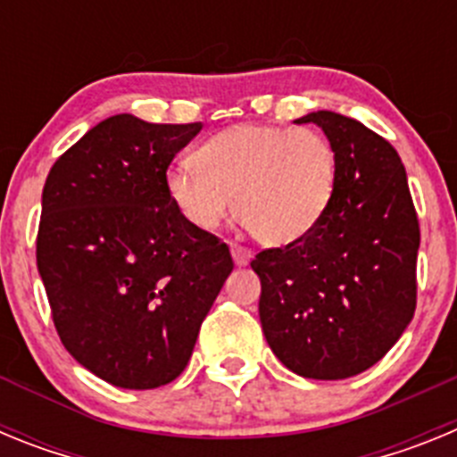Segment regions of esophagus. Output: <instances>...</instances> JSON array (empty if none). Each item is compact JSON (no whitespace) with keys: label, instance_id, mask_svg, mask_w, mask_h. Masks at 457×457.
Wrapping results in <instances>:
<instances>
[{"label":"esophagus","instance_id":"esophagus-1","mask_svg":"<svg viewBox=\"0 0 457 457\" xmlns=\"http://www.w3.org/2000/svg\"><path fill=\"white\" fill-rule=\"evenodd\" d=\"M231 256L236 261V265H247L252 261V252L247 247H240V245H231Z\"/></svg>","mask_w":457,"mask_h":457}]
</instances>
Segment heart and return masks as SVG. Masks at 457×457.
I'll use <instances>...</instances> for the list:
<instances>
[{
	"label": "heart",
	"instance_id": "1",
	"mask_svg": "<svg viewBox=\"0 0 457 457\" xmlns=\"http://www.w3.org/2000/svg\"><path fill=\"white\" fill-rule=\"evenodd\" d=\"M192 157L194 164L169 169L164 183L171 204L201 231L236 208L258 242L284 247L320 224L337 192V148L313 128L236 125Z\"/></svg>",
	"mask_w": 457,
	"mask_h": 457
}]
</instances>
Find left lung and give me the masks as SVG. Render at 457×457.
Segmentation results:
<instances>
[{
  "label": "left lung",
  "instance_id": "left-lung-1",
  "mask_svg": "<svg viewBox=\"0 0 457 457\" xmlns=\"http://www.w3.org/2000/svg\"><path fill=\"white\" fill-rule=\"evenodd\" d=\"M338 155V183L320 224L263 249L258 316L278 361L302 378L345 379L378 364L417 309V210L389 141L364 123L311 112Z\"/></svg>",
  "mask_w": 457,
  "mask_h": 457
}]
</instances>
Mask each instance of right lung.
<instances>
[{"label": "right lung", "mask_w": 457, "mask_h": 457, "mask_svg": "<svg viewBox=\"0 0 457 457\" xmlns=\"http://www.w3.org/2000/svg\"><path fill=\"white\" fill-rule=\"evenodd\" d=\"M201 123L100 120L50 169L36 263L56 334L79 364L120 389L179 378L233 270L228 247L189 224L167 169Z\"/></svg>", "instance_id": "obj_1"}]
</instances>
